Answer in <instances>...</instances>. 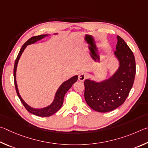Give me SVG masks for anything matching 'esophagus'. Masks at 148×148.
I'll return each instance as SVG.
<instances>
[{
  "mask_svg": "<svg viewBox=\"0 0 148 148\" xmlns=\"http://www.w3.org/2000/svg\"><path fill=\"white\" fill-rule=\"evenodd\" d=\"M86 77H87V75L85 73L82 72V73H81L79 75V80L80 81L83 82L84 80L86 79Z\"/></svg>",
  "mask_w": 148,
  "mask_h": 148,
  "instance_id": "1",
  "label": "esophagus"
}]
</instances>
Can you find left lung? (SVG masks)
<instances>
[{
    "instance_id": "left-lung-1",
    "label": "left lung",
    "mask_w": 148,
    "mask_h": 148,
    "mask_svg": "<svg viewBox=\"0 0 148 148\" xmlns=\"http://www.w3.org/2000/svg\"><path fill=\"white\" fill-rule=\"evenodd\" d=\"M114 55L119 67L109 79L101 82L85 80L84 98L93 110L107 112L125 102L133 87L136 74V63L133 53L120 36H117Z\"/></svg>"
}]
</instances>
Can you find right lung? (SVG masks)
<instances>
[{"label":"right lung","instance_id":"obj_1","mask_svg":"<svg viewBox=\"0 0 148 148\" xmlns=\"http://www.w3.org/2000/svg\"><path fill=\"white\" fill-rule=\"evenodd\" d=\"M47 36H49V34H41L40 36H33V37L30 38L29 40L27 41V42L25 43L24 45L22 46L21 49L19 53L17 56L16 60H15L14 68V83H15V90H16V92L18 97H19V99L21 100V101L22 104L24 105V107H25L26 109L28 111V112H30L31 114H34L36 116H40V117H48V116H51V115L54 114V113H56L59 109H60L62 105H63L65 94H66V92L68 91L70 88L72 86V85L77 81V79H78V76L75 75L71 77V78H70L69 79L67 80V81L64 82L63 83L61 84V86L59 87L58 90L56 91L53 103H52L50 105H49L46 107H44L42 108H34L31 107L29 105H27V103L24 101V100L22 99V97H21L19 92V90H18V88H17V81H16V71H17V64H18V62H19V60L23 52L24 51V50L25 49V48L27 47V45H30V44L32 43H34L36 42V41L41 40V39H43V38H45Z\"/></svg>","mask_w":148,"mask_h":148}]
</instances>
